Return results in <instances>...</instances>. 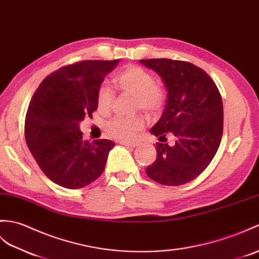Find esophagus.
I'll return each instance as SVG.
<instances>
[{"mask_svg": "<svg viewBox=\"0 0 259 259\" xmlns=\"http://www.w3.org/2000/svg\"><path fill=\"white\" fill-rule=\"evenodd\" d=\"M119 143H120V144H123V146H127V147H132V148L137 147V143H136V142H131V141L120 140V141H119Z\"/></svg>", "mask_w": 259, "mask_h": 259, "instance_id": "1", "label": "esophagus"}]
</instances>
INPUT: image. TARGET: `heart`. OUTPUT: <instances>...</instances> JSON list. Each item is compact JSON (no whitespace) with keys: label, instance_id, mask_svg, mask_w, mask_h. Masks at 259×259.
<instances>
[{"label":"heart","instance_id":"1","mask_svg":"<svg viewBox=\"0 0 259 259\" xmlns=\"http://www.w3.org/2000/svg\"><path fill=\"white\" fill-rule=\"evenodd\" d=\"M113 82L121 92L135 97V109H141L148 115L158 113L164 102V94L153 76L138 66H128L113 77ZM115 93L110 86L102 83L97 90V105L99 110L107 112L110 110ZM144 127V118L135 116L131 118L115 117L107 121L105 129L107 134L119 140H130L138 131Z\"/></svg>","mask_w":259,"mask_h":259}]
</instances>
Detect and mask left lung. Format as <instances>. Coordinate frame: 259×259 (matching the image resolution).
Listing matches in <instances>:
<instances>
[{"label":"left lung","instance_id":"obj_1","mask_svg":"<svg viewBox=\"0 0 259 259\" xmlns=\"http://www.w3.org/2000/svg\"><path fill=\"white\" fill-rule=\"evenodd\" d=\"M166 88V104L159 121L150 130L157 143V159L147 167L150 179L162 185L191 182L206 169L218 152L223 135V102L205 71L197 66L169 58L141 59ZM173 136L175 143L163 142Z\"/></svg>","mask_w":259,"mask_h":259}]
</instances>
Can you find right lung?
I'll list each match as a JSON object with an SVG mask.
<instances>
[{
  "label": "right lung",
  "mask_w": 259,
  "mask_h": 259,
  "mask_svg": "<svg viewBox=\"0 0 259 259\" xmlns=\"http://www.w3.org/2000/svg\"><path fill=\"white\" fill-rule=\"evenodd\" d=\"M116 61H83L47 76L29 102L25 140L45 176L66 189H81L105 170L110 140L82 139L79 122L97 110V90Z\"/></svg>",
  "instance_id": "add662e5"
}]
</instances>
